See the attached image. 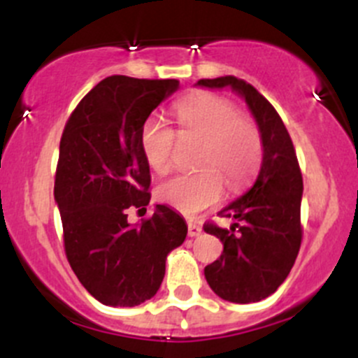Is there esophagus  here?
I'll return each mask as SVG.
<instances>
[{"mask_svg":"<svg viewBox=\"0 0 358 358\" xmlns=\"http://www.w3.org/2000/svg\"><path fill=\"white\" fill-rule=\"evenodd\" d=\"M201 234H202V229L197 225V223H189V236L190 237H197V236H201Z\"/></svg>","mask_w":358,"mask_h":358,"instance_id":"1","label":"esophagus"}]
</instances>
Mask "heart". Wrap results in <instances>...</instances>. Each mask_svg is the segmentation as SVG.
<instances>
[{"mask_svg":"<svg viewBox=\"0 0 358 358\" xmlns=\"http://www.w3.org/2000/svg\"><path fill=\"white\" fill-rule=\"evenodd\" d=\"M175 114L183 138L202 140L199 166L204 169L166 180L157 197L182 215L196 216L222 199L223 180L230 189H239L255 175L263 156L262 135L232 102L211 93L182 100ZM175 143L176 133L162 119L152 115L143 122L140 147L159 175L171 169Z\"/></svg>","mask_w":358,"mask_h":358,"instance_id":"obj_1","label":"heart"}]
</instances>
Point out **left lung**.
<instances>
[{
    "mask_svg": "<svg viewBox=\"0 0 358 358\" xmlns=\"http://www.w3.org/2000/svg\"><path fill=\"white\" fill-rule=\"evenodd\" d=\"M196 86L229 88L246 102L262 135L263 157L249 190L220 215L236 220L230 229L204 225L223 252L204 268L209 287L222 299L255 303L273 294L289 275L301 244L303 178L291 136L272 103L234 76L199 79Z\"/></svg>",
    "mask_w": 358,
    "mask_h": 358,
    "instance_id": "obj_1",
    "label": "left lung"
}]
</instances>
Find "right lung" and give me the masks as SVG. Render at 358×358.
Returning a JSON list of instances; mask_svg holds the SVG:
<instances>
[{"label":"right lung","instance_id":"right-lung-1","mask_svg":"<svg viewBox=\"0 0 358 358\" xmlns=\"http://www.w3.org/2000/svg\"><path fill=\"white\" fill-rule=\"evenodd\" d=\"M178 88L176 79L110 76L78 103L62 133L53 196L66 255L79 282L107 306L152 298L166 258L187 237L183 216L166 204L140 227L126 215L150 202L143 122Z\"/></svg>","mask_w":358,"mask_h":358}]
</instances>
